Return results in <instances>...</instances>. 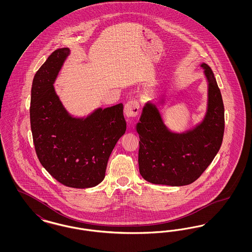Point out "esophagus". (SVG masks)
I'll list each match as a JSON object with an SVG mask.
<instances>
[{"mask_svg": "<svg viewBox=\"0 0 252 252\" xmlns=\"http://www.w3.org/2000/svg\"><path fill=\"white\" fill-rule=\"evenodd\" d=\"M124 113L125 116L129 119V118H135L138 113H139V104L136 101H129L125 105L124 108Z\"/></svg>", "mask_w": 252, "mask_h": 252, "instance_id": "1", "label": "esophagus"}]
</instances>
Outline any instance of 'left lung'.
<instances>
[{
  "mask_svg": "<svg viewBox=\"0 0 252 252\" xmlns=\"http://www.w3.org/2000/svg\"><path fill=\"white\" fill-rule=\"evenodd\" d=\"M208 86L203 119L185 131L171 130L160 111L166 99L147 102L136 131L140 137L139 170L153 184L183 186L197 180L216 156L223 141L224 104L215 74L202 62Z\"/></svg>",
  "mask_w": 252,
  "mask_h": 252,
  "instance_id": "1",
  "label": "left lung"
}]
</instances>
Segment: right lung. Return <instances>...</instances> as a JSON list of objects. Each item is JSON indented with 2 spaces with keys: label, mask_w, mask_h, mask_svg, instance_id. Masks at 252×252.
Instances as JSON below:
<instances>
[{
  "label": "right lung",
  "mask_w": 252,
  "mask_h": 252,
  "mask_svg": "<svg viewBox=\"0 0 252 252\" xmlns=\"http://www.w3.org/2000/svg\"><path fill=\"white\" fill-rule=\"evenodd\" d=\"M70 53L69 48L56 50L36 72L30 123L41 165L61 184L85 189L104 180L108 158L126 123L122 104L95 108L83 117L66 109L54 84Z\"/></svg>",
  "instance_id": "right-lung-1"
}]
</instances>
